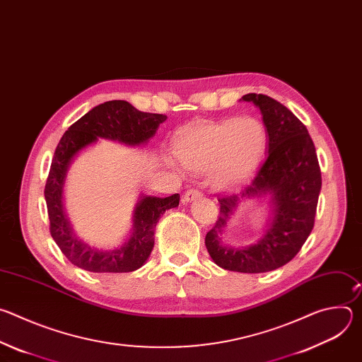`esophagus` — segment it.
Returning a JSON list of instances; mask_svg holds the SVG:
<instances>
[{
	"mask_svg": "<svg viewBox=\"0 0 362 362\" xmlns=\"http://www.w3.org/2000/svg\"><path fill=\"white\" fill-rule=\"evenodd\" d=\"M202 192H199L197 189H189L185 194H183V203H189L197 197H202Z\"/></svg>",
	"mask_w": 362,
	"mask_h": 362,
	"instance_id": "34e87169",
	"label": "esophagus"
}]
</instances>
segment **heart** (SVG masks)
Listing matches in <instances>:
<instances>
[{
    "mask_svg": "<svg viewBox=\"0 0 362 362\" xmlns=\"http://www.w3.org/2000/svg\"><path fill=\"white\" fill-rule=\"evenodd\" d=\"M267 146L265 126L255 117L199 123L175 143L179 162L192 172H208L218 187L238 185L259 165Z\"/></svg>",
    "mask_w": 362,
    "mask_h": 362,
    "instance_id": "b5f03b06",
    "label": "heart"
}]
</instances>
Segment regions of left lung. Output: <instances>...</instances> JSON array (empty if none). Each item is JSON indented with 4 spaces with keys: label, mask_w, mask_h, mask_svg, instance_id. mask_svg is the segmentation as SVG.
<instances>
[{
    "label": "left lung",
    "mask_w": 362,
    "mask_h": 362,
    "mask_svg": "<svg viewBox=\"0 0 362 362\" xmlns=\"http://www.w3.org/2000/svg\"><path fill=\"white\" fill-rule=\"evenodd\" d=\"M259 107L268 133V158L239 194H222L215 226L204 245L214 262L228 271L262 274L292 261L313 232L321 192V169L314 141L303 123L279 101L265 94L242 97ZM269 195L273 216L267 233L243 248L223 245L220 235L246 198Z\"/></svg>",
    "instance_id": "1"
}]
</instances>
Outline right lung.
<instances>
[{
  "mask_svg": "<svg viewBox=\"0 0 362 362\" xmlns=\"http://www.w3.org/2000/svg\"><path fill=\"white\" fill-rule=\"evenodd\" d=\"M166 119L165 115L140 112L124 100H112L91 109L63 134L51 162L44 196L49 233L73 265L95 274H123L139 269L147 261L159 218L179 206V193L168 197L143 196L134 209L130 239L117 249L100 250L83 243L73 233L63 209V186L76 154L97 141V137L139 146L153 137Z\"/></svg>",
  "mask_w": 362,
  "mask_h": 362,
  "instance_id": "right-lung-1",
  "label": "right lung"
}]
</instances>
